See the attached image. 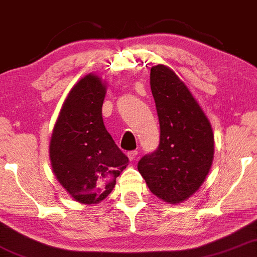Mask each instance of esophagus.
<instances>
[{
    "label": "esophagus",
    "instance_id": "esophagus-1",
    "mask_svg": "<svg viewBox=\"0 0 257 257\" xmlns=\"http://www.w3.org/2000/svg\"><path fill=\"white\" fill-rule=\"evenodd\" d=\"M126 157H128V159L131 161H133V160H135V158L138 157V151H131V152H128L126 153Z\"/></svg>",
    "mask_w": 257,
    "mask_h": 257
}]
</instances>
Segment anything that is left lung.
Returning <instances> with one entry per match:
<instances>
[{
  "label": "left lung",
  "mask_w": 257,
  "mask_h": 257,
  "mask_svg": "<svg viewBox=\"0 0 257 257\" xmlns=\"http://www.w3.org/2000/svg\"><path fill=\"white\" fill-rule=\"evenodd\" d=\"M151 89L160 123L157 151L139 161L151 192L179 204L199 190L215 153L211 123L183 80L166 65L151 69Z\"/></svg>",
  "instance_id": "1"
}]
</instances>
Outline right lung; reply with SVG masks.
Listing matches in <instances>:
<instances>
[{
    "instance_id": "right-lung-1",
    "label": "right lung",
    "mask_w": 257,
    "mask_h": 257,
    "mask_svg": "<svg viewBox=\"0 0 257 257\" xmlns=\"http://www.w3.org/2000/svg\"><path fill=\"white\" fill-rule=\"evenodd\" d=\"M105 93V82L95 73L78 80L64 100L50 141L57 180L74 200L86 205L109 196L129 161L103 123Z\"/></svg>"
}]
</instances>
